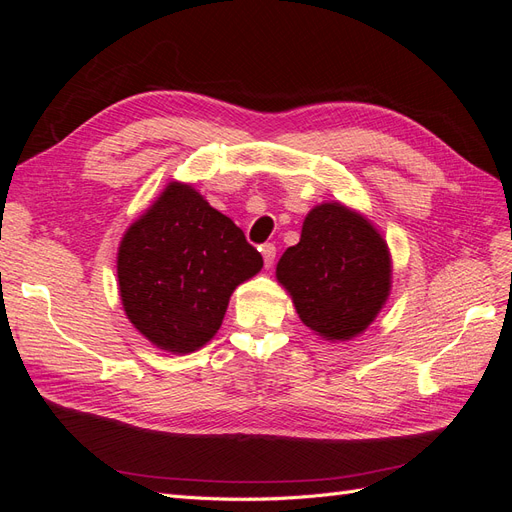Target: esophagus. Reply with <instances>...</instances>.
Here are the masks:
<instances>
[{
  "mask_svg": "<svg viewBox=\"0 0 512 512\" xmlns=\"http://www.w3.org/2000/svg\"><path fill=\"white\" fill-rule=\"evenodd\" d=\"M260 252H262V258H265V267H271L275 260V254H277V247L273 243H265L260 247Z\"/></svg>",
  "mask_w": 512,
  "mask_h": 512,
  "instance_id": "1",
  "label": "esophagus"
}]
</instances>
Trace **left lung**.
I'll use <instances>...</instances> for the list:
<instances>
[{"label":"left lung","mask_w":512,"mask_h":512,"mask_svg":"<svg viewBox=\"0 0 512 512\" xmlns=\"http://www.w3.org/2000/svg\"><path fill=\"white\" fill-rule=\"evenodd\" d=\"M299 318L329 339L367 329L389 297V247L359 213L324 203L307 213L301 241L277 262Z\"/></svg>","instance_id":"obj_1"}]
</instances>
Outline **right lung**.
<instances>
[{
	"label": "right lung",
	"instance_id": "1",
	"mask_svg": "<svg viewBox=\"0 0 512 512\" xmlns=\"http://www.w3.org/2000/svg\"><path fill=\"white\" fill-rule=\"evenodd\" d=\"M260 267L235 222L190 185L170 183L119 245L123 309L151 344L194 352L218 333L232 290Z\"/></svg>",
	"mask_w": 512,
	"mask_h": 512
}]
</instances>
